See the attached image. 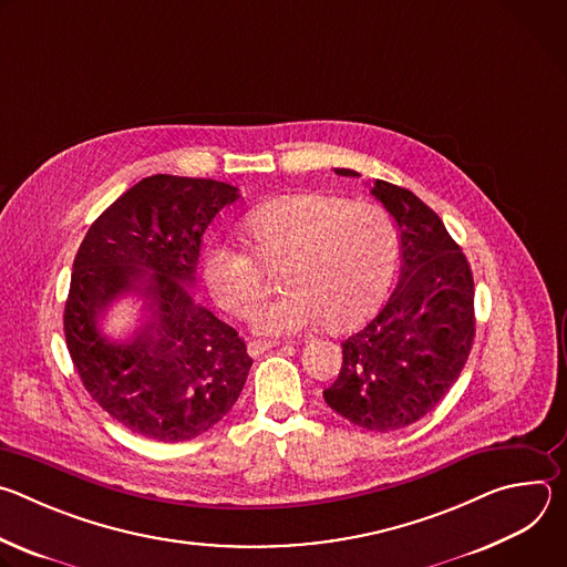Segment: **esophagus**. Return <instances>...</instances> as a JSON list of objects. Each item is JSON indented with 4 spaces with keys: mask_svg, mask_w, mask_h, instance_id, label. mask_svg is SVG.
<instances>
[{
    "mask_svg": "<svg viewBox=\"0 0 567 567\" xmlns=\"http://www.w3.org/2000/svg\"><path fill=\"white\" fill-rule=\"evenodd\" d=\"M276 346H278L276 341H249L247 350H249L251 357H260L262 352H267V350H271V348H276Z\"/></svg>",
    "mask_w": 567,
    "mask_h": 567,
    "instance_id": "esophagus-1",
    "label": "esophagus"
}]
</instances>
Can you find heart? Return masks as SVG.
Instances as JSON below:
<instances>
[{
  "instance_id": "1",
  "label": "heart",
  "mask_w": 567,
  "mask_h": 567,
  "mask_svg": "<svg viewBox=\"0 0 567 567\" xmlns=\"http://www.w3.org/2000/svg\"><path fill=\"white\" fill-rule=\"evenodd\" d=\"M254 256L278 271L285 293L260 302L251 316L258 334H296L313 322L332 332L359 328L385 300L399 260V235L377 206L307 193L280 197L245 217ZM251 254L215 241L204 254V280L215 300L245 316L262 291V269Z\"/></svg>"
}]
</instances>
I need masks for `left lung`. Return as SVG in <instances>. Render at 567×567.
<instances>
[{"label": "left lung", "mask_w": 567, "mask_h": 567, "mask_svg": "<svg viewBox=\"0 0 567 567\" xmlns=\"http://www.w3.org/2000/svg\"><path fill=\"white\" fill-rule=\"evenodd\" d=\"M370 193L396 221L401 276L385 307L341 343V372L322 396L348 422L390 433L431 413L460 377L475 337L473 276L444 221L417 195L381 179Z\"/></svg>", "instance_id": "left-lung-1"}]
</instances>
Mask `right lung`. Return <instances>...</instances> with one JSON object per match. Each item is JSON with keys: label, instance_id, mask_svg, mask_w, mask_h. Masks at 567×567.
Returning a JSON list of instances; mask_svg holds the SVG:
<instances>
[{"label": "right lung", "instance_id": "obj_1", "mask_svg": "<svg viewBox=\"0 0 567 567\" xmlns=\"http://www.w3.org/2000/svg\"><path fill=\"white\" fill-rule=\"evenodd\" d=\"M237 199L215 179L145 177L103 210L75 254L66 350L92 399L136 435L193 440L245 388L254 363L245 341L188 291L208 224ZM127 292L144 296L148 316L127 342H110L97 320Z\"/></svg>", "mask_w": 567, "mask_h": 567}]
</instances>
